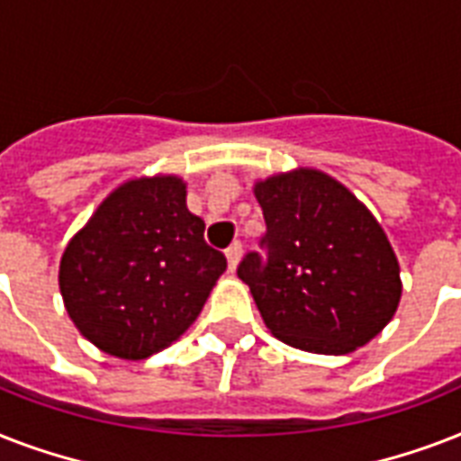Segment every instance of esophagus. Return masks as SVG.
<instances>
[{
    "label": "esophagus",
    "mask_w": 461,
    "mask_h": 461,
    "mask_svg": "<svg viewBox=\"0 0 461 461\" xmlns=\"http://www.w3.org/2000/svg\"><path fill=\"white\" fill-rule=\"evenodd\" d=\"M224 256H227V263H230V270H234L239 263V258H241V244L239 241H234V244L224 251Z\"/></svg>",
    "instance_id": "obj_1"
}]
</instances>
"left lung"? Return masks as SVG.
<instances>
[{"instance_id":"obj_1","label":"left lung","mask_w":461,"mask_h":461,"mask_svg":"<svg viewBox=\"0 0 461 461\" xmlns=\"http://www.w3.org/2000/svg\"><path fill=\"white\" fill-rule=\"evenodd\" d=\"M266 237L237 275L277 339L315 354H349L393 321L400 266L375 217L315 169L256 184Z\"/></svg>"}]
</instances>
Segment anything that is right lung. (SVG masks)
Segmentation results:
<instances>
[{"mask_svg":"<svg viewBox=\"0 0 461 461\" xmlns=\"http://www.w3.org/2000/svg\"><path fill=\"white\" fill-rule=\"evenodd\" d=\"M203 230L176 176L119 186L61 256L59 289L81 335L131 361L179 339L227 270Z\"/></svg>","mask_w":461,"mask_h":461,"instance_id":"right-lung-1","label":"right lung"}]
</instances>
